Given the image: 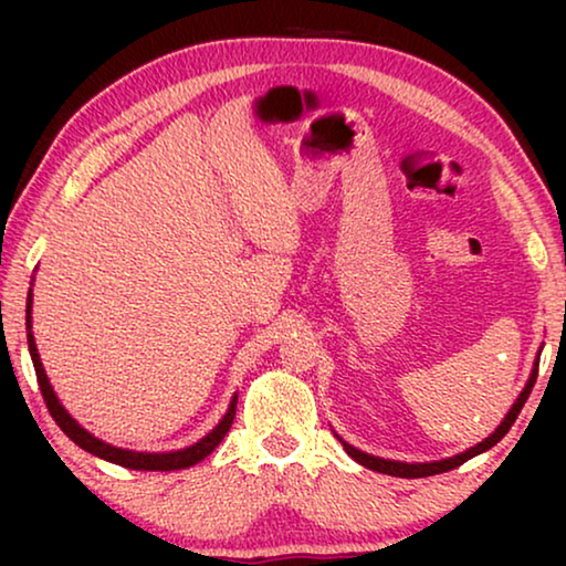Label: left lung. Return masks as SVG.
Masks as SVG:
<instances>
[{"label": "left lung", "instance_id": "1", "mask_svg": "<svg viewBox=\"0 0 566 566\" xmlns=\"http://www.w3.org/2000/svg\"><path fill=\"white\" fill-rule=\"evenodd\" d=\"M536 376H538V358H536V366H533V374L528 378V384H525V389L521 391V397L515 399V405L510 407V412L505 415V420L500 422V428L492 432L490 438H484L482 443H476L474 448H469V451H463L459 455H453V459H443V461H430V463H405V461H389V459H378V455H370V453H363L358 448H353L350 443H345L343 438H339V443L345 446V451L350 459H355L360 463V467H366L370 471H378V474H389V476H401V479H420V476H432V474H443V471H451L455 467H461V463H467L469 459H474V455L490 451L492 446H497L502 438H505V432L513 428V422L517 420V415H521V409L525 405V399H528V394L533 389V384H536Z\"/></svg>", "mask_w": 566, "mask_h": 566}]
</instances>
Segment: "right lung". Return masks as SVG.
Returning <instances> with one entry per match:
<instances>
[{"label":"right lung","mask_w":566,"mask_h":566,"mask_svg":"<svg viewBox=\"0 0 566 566\" xmlns=\"http://www.w3.org/2000/svg\"><path fill=\"white\" fill-rule=\"evenodd\" d=\"M30 304H33V293H28V316H25V324H28V347H30V358H33V366H35V376H38V386H41V394H43V401L45 407H49V412L53 420L61 430L66 432L69 438L74 440L76 446L84 448V451L92 453V455H99V459L111 461V463H118V467H126V469H138V471H177V469H188V467H196L198 461H203L208 453H213V448L221 443L223 436H227L231 422H234V415H237V397L231 399L229 405V412L223 415V420L216 424V428L208 432L203 440H198L196 446L190 448H182V451H169V453H138V451H126V448H115L111 443H103V440L90 436L87 430L82 428L80 422L74 420L72 415L66 412L64 407H61V401L56 399V394H53L51 384H49V376H45L43 370V363H41V355H38V347H35V339H33V332H30Z\"/></svg>","instance_id":"add662e5"}]
</instances>
